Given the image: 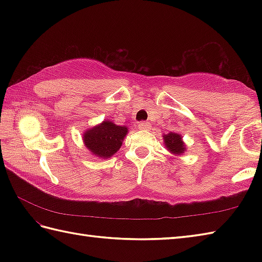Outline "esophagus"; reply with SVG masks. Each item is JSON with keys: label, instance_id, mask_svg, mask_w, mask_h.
Listing matches in <instances>:
<instances>
[{"label": "esophagus", "instance_id": "esophagus-1", "mask_svg": "<svg viewBox=\"0 0 262 262\" xmlns=\"http://www.w3.org/2000/svg\"><path fill=\"white\" fill-rule=\"evenodd\" d=\"M149 127H151V126H149V124H148V122H146V121H141L140 124H138V128H140V129H142V130L148 129Z\"/></svg>", "mask_w": 262, "mask_h": 262}]
</instances>
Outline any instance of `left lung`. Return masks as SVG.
<instances>
[{"label": "left lung", "instance_id": "8db88e82", "mask_svg": "<svg viewBox=\"0 0 262 262\" xmlns=\"http://www.w3.org/2000/svg\"><path fill=\"white\" fill-rule=\"evenodd\" d=\"M164 143L169 151L173 154L179 155L186 151L182 138L180 135H178L177 133H170V134L164 135Z\"/></svg>", "mask_w": 262, "mask_h": 262}]
</instances>
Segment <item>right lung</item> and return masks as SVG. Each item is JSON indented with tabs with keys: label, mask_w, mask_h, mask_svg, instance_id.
<instances>
[{
	"label": "right lung",
	"mask_w": 262,
	"mask_h": 262,
	"mask_svg": "<svg viewBox=\"0 0 262 262\" xmlns=\"http://www.w3.org/2000/svg\"><path fill=\"white\" fill-rule=\"evenodd\" d=\"M127 134V127L115 125L113 121L89 129L83 138L86 147L99 158H110L120 148L122 140Z\"/></svg>",
	"instance_id": "right-lung-1"
}]
</instances>
